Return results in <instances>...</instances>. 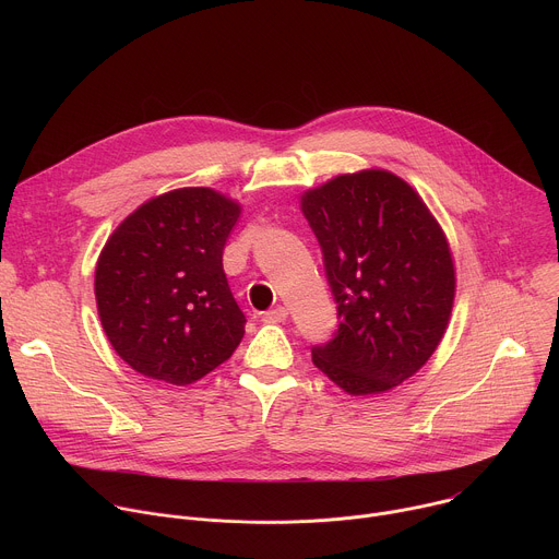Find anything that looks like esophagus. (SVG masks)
Returning <instances> with one entry per match:
<instances>
[{"label":"esophagus","mask_w":559,"mask_h":559,"mask_svg":"<svg viewBox=\"0 0 559 559\" xmlns=\"http://www.w3.org/2000/svg\"><path fill=\"white\" fill-rule=\"evenodd\" d=\"M287 307H283V305H278V307H274V309H267L265 313H263V321H267V323H283V321H287Z\"/></svg>","instance_id":"obj_1"}]
</instances>
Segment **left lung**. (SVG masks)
Segmentation results:
<instances>
[{
    "label": "left lung",
    "instance_id": "left-lung-1",
    "mask_svg": "<svg viewBox=\"0 0 559 559\" xmlns=\"http://www.w3.org/2000/svg\"><path fill=\"white\" fill-rule=\"evenodd\" d=\"M323 252L338 330L311 360L352 395L412 378L447 330L455 272L449 243L407 186L384 170L343 175L302 197Z\"/></svg>",
    "mask_w": 559,
    "mask_h": 559
}]
</instances>
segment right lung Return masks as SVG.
I'll return each mask as SVG.
<instances>
[{
	"label": "right lung",
	"instance_id": "right-lung-1",
	"mask_svg": "<svg viewBox=\"0 0 559 559\" xmlns=\"http://www.w3.org/2000/svg\"><path fill=\"white\" fill-rule=\"evenodd\" d=\"M241 207L210 188H183L132 212L95 272L104 332L139 373L190 384L223 365L246 334L223 272Z\"/></svg>",
	"mask_w": 559,
	"mask_h": 559
}]
</instances>
